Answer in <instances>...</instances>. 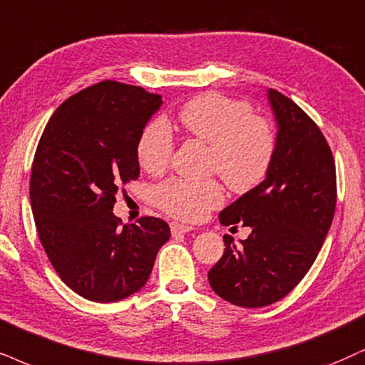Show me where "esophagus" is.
I'll use <instances>...</instances> for the list:
<instances>
[{"label": "esophagus", "instance_id": "34e87169", "mask_svg": "<svg viewBox=\"0 0 365 365\" xmlns=\"http://www.w3.org/2000/svg\"><path fill=\"white\" fill-rule=\"evenodd\" d=\"M192 227H190V225H182V223H178V222H173L170 223V233L173 235H184V233L191 232Z\"/></svg>", "mask_w": 365, "mask_h": 365}]
</instances>
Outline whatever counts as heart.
<instances>
[{
  "label": "heart",
  "instance_id": "heart-1",
  "mask_svg": "<svg viewBox=\"0 0 365 365\" xmlns=\"http://www.w3.org/2000/svg\"><path fill=\"white\" fill-rule=\"evenodd\" d=\"M179 123L190 137L211 147V170L220 173L232 191L254 190L271 168L276 152V135L269 121L252 115L249 103L206 93L184 103ZM174 138L164 120L145 125L137 143V159L142 169L160 174L169 165ZM223 187L215 179L191 181L173 178L155 187V205L170 217L200 222L223 203Z\"/></svg>",
  "mask_w": 365,
  "mask_h": 365
}]
</instances>
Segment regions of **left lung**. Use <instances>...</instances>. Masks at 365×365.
Listing matches in <instances>:
<instances>
[{"mask_svg":"<svg viewBox=\"0 0 365 365\" xmlns=\"http://www.w3.org/2000/svg\"><path fill=\"white\" fill-rule=\"evenodd\" d=\"M277 121L276 152L265 179L220 213V223L250 227L242 245L223 237L210 269L220 298L244 308L276 303L299 284L320 252L336 203L335 160L318 125L289 98L267 91Z\"/></svg>","mask_w":365,"mask_h":365,"instance_id":"8db88e82","label":"left lung"}]
</instances>
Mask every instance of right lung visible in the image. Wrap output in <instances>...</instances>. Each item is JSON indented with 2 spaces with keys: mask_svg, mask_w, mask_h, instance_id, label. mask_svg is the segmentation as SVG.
Wrapping results in <instances>:
<instances>
[{
  "mask_svg": "<svg viewBox=\"0 0 365 365\" xmlns=\"http://www.w3.org/2000/svg\"><path fill=\"white\" fill-rule=\"evenodd\" d=\"M160 105V94L103 81L62 103L40 137L35 227L58 277L89 301L115 303L143 287L170 237L160 218L123 225L113 215L121 186L138 179V138Z\"/></svg>",
  "mask_w": 365,
  "mask_h": 365,
  "instance_id": "obj_1",
  "label": "right lung"
}]
</instances>
